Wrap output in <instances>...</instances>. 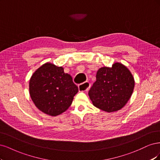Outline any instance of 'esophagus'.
<instances>
[{
	"label": "esophagus",
	"instance_id": "obj_1",
	"mask_svg": "<svg viewBox=\"0 0 160 160\" xmlns=\"http://www.w3.org/2000/svg\"><path fill=\"white\" fill-rule=\"evenodd\" d=\"M90 86V84L89 82H83V83L79 84V86H78L79 91H80V92L87 91L89 89Z\"/></svg>",
	"mask_w": 160,
	"mask_h": 160
}]
</instances>
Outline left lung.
<instances>
[{
    "mask_svg": "<svg viewBox=\"0 0 160 160\" xmlns=\"http://www.w3.org/2000/svg\"><path fill=\"white\" fill-rule=\"evenodd\" d=\"M130 71L120 63L102 67L96 73V81L88 95L93 105L107 112L118 111L130 100L134 88Z\"/></svg>",
    "mask_w": 160,
    "mask_h": 160,
    "instance_id": "8db88e82",
    "label": "left lung"
}]
</instances>
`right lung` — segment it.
Masks as SVG:
<instances>
[{"mask_svg": "<svg viewBox=\"0 0 160 160\" xmlns=\"http://www.w3.org/2000/svg\"><path fill=\"white\" fill-rule=\"evenodd\" d=\"M31 99L38 109L56 116L70 106L78 88L62 67L46 63L36 70L29 82Z\"/></svg>", "mask_w": 160, "mask_h": 160, "instance_id": "add662e5", "label": "right lung"}]
</instances>
